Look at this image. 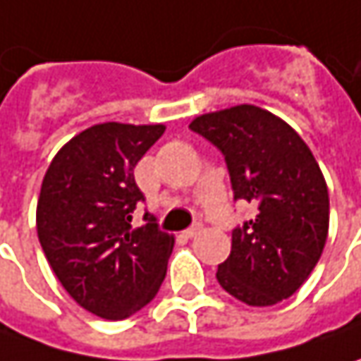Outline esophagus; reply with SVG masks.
<instances>
[{
    "label": "esophagus",
    "mask_w": 361,
    "mask_h": 361,
    "mask_svg": "<svg viewBox=\"0 0 361 361\" xmlns=\"http://www.w3.org/2000/svg\"><path fill=\"white\" fill-rule=\"evenodd\" d=\"M201 231H202L201 225H192V227H190V229L185 231L183 235H185V237H188V239H192V237H197V235H199Z\"/></svg>",
    "instance_id": "esophagus-1"
}]
</instances>
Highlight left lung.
<instances>
[{
  "instance_id": "obj_1",
  "label": "left lung",
  "mask_w": 361,
  "mask_h": 361,
  "mask_svg": "<svg viewBox=\"0 0 361 361\" xmlns=\"http://www.w3.org/2000/svg\"><path fill=\"white\" fill-rule=\"evenodd\" d=\"M190 130L223 152L235 201L257 207L233 229L216 281L255 307L291 298L317 265L329 227L326 178L312 150L287 122L251 104L197 116Z\"/></svg>"
}]
</instances>
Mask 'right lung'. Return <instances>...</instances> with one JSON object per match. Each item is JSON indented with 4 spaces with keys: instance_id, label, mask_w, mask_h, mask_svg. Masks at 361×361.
<instances>
[{
    "instance_id": "add662e5",
    "label": "right lung",
    "mask_w": 361,
    "mask_h": 361,
    "mask_svg": "<svg viewBox=\"0 0 361 361\" xmlns=\"http://www.w3.org/2000/svg\"><path fill=\"white\" fill-rule=\"evenodd\" d=\"M164 132L162 124L104 122L60 148L44 176L35 225L49 267L78 305L124 319L159 293L174 237L154 216L134 227L145 195L134 166Z\"/></svg>"
}]
</instances>
